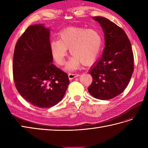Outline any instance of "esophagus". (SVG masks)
<instances>
[{
	"mask_svg": "<svg viewBox=\"0 0 148 148\" xmlns=\"http://www.w3.org/2000/svg\"><path fill=\"white\" fill-rule=\"evenodd\" d=\"M68 76H69V79H74V78L75 77H77L79 76V74H68Z\"/></svg>",
	"mask_w": 148,
	"mask_h": 148,
	"instance_id": "esophagus-1",
	"label": "esophagus"
}]
</instances>
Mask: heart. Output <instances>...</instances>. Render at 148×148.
<instances>
[{
  "label": "heart",
  "instance_id": "b5f03b06",
  "mask_svg": "<svg viewBox=\"0 0 148 148\" xmlns=\"http://www.w3.org/2000/svg\"><path fill=\"white\" fill-rule=\"evenodd\" d=\"M102 38L97 30L80 27H71L60 34L58 40L50 43L53 58L59 65H64L69 49L72 57L66 69L74 71L81 64L89 66L96 61L101 49Z\"/></svg>",
  "mask_w": 148,
  "mask_h": 148
}]
</instances>
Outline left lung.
<instances>
[{
  "label": "left lung",
  "mask_w": 148,
  "mask_h": 148,
  "mask_svg": "<svg viewBox=\"0 0 148 148\" xmlns=\"http://www.w3.org/2000/svg\"><path fill=\"white\" fill-rule=\"evenodd\" d=\"M104 32L105 48L102 57L91 68L93 81L88 88L90 95L100 100H109L126 88L134 71V54L126 33L108 19L93 18Z\"/></svg>",
  "instance_id": "obj_1"
}]
</instances>
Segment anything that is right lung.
Listing matches in <instances>:
<instances>
[{
  "mask_svg": "<svg viewBox=\"0 0 148 148\" xmlns=\"http://www.w3.org/2000/svg\"><path fill=\"white\" fill-rule=\"evenodd\" d=\"M52 62L49 29L40 24L28 27L15 46L13 79L21 97L40 108L61 101L70 82L67 73Z\"/></svg>",
  "mask_w": 148,
  "mask_h": 148,
  "instance_id": "1",
  "label": "right lung"
}]
</instances>
